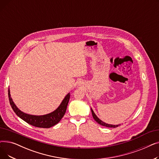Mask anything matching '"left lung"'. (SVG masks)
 <instances>
[{"label":"left lung","instance_id":"1","mask_svg":"<svg viewBox=\"0 0 159 159\" xmlns=\"http://www.w3.org/2000/svg\"><path fill=\"white\" fill-rule=\"evenodd\" d=\"M91 113H92L93 117V119H95V120L98 124L102 125V126H106V127H107V128H116V127H118L119 126H120L119 124V125H112V124H106V123L104 122L103 121H102L101 119H99L97 117V115L95 114L94 111H93L92 109H91Z\"/></svg>","mask_w":159,"mask_h":159}]
</instances>
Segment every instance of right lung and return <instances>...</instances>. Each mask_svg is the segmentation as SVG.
Wrapping results in <instances>:
<instances>
[{"mask_svg":"<svg viewBox=\"0 0 159 159\" xmlns=\"http://www.w3.org/2000/svg\"><path fill=\"white\" fill-rule=\"evenodd\" d=\"M8 97H9L10 103L13 110L20 119L33 126L43 128H49L58 124L64 116L67 109V106L68 104L70 94V93L67 94L60 106L54 111L47 115L39 116L29 115L21 111L14 104L11 97L10 89H8Z\"/></svg>","mask_w":159,"mask_h":159,"instance_id":"add662e5","label":"right lung"}]
</instances>
